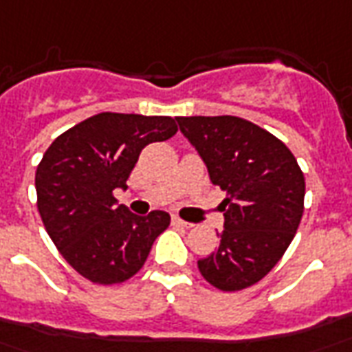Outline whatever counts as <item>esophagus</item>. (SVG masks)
Wrapping results in <instances>:
<instances>
[{"mask_svg": "<svg viewBox=\"0 0 352 352\" xmlns=\"http://www.w3.org/2000/svg\"><path fill=\"white\" fill-rule=\"evenodd\" d=\"M173 221V225L175 227H183V228H192V223H186V221H183L181 217H173L171 219Z\"/></svg>", "mask_w": 352, "mask_h": 352, "instance_id": "1", "label": "esophagus"}]
</instances>
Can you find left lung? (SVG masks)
Listing matches in <instances>:
<instances>
[{"label":"left lung","instance_id":"obj_1","mask_svg":"<svg viewBox=\"0 0 352 352\" xmlns=\"http://www.w3.org/2000/svg\"><path fill=\"white\" fill-rule=\"evenodd\" d=\"M204 160L211 183L227 192L219 248L198 261L223 292L265 278L292 244L303 217L305 177L284 142L238 116H177Z\"/></svg>","mask_w":352,"mask_h":352}]
</instances>
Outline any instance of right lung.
Here are the masks:
<instances>
[{
	"label": "right lung",
	"mask_w": 352,
	"mask_h": 352,
	"mask_svg": "<svg viewBox=\"0 0 352 352\" xmlns=\"http://www.w3.org/2000/svg\"><path fill=\"white\" fill-rule=\"evenodd\" d=\"M177 133L171 116L100 112L51 142L36 169L38 211L68 265L93 284H122L146 261L169 213L116 206L141 151Z\"/></svg>",
	"instance_id": "add662e5"
}]
</instances>
